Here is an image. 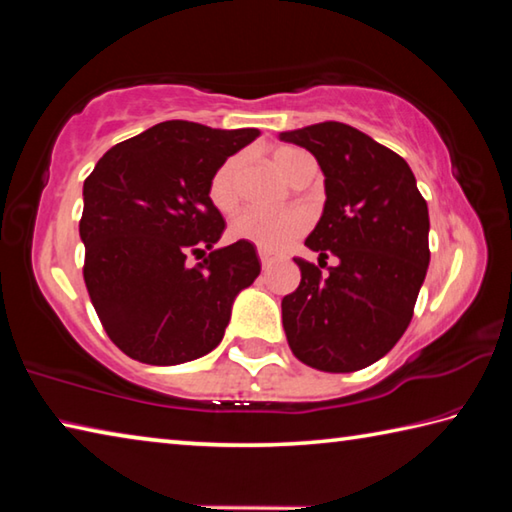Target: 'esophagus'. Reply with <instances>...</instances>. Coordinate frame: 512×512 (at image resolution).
Wrapping results in <instances>:
<instances>
[{
    "instance_id": "obj_1",
    "label": "esophagus",
    "mask_w": 512,
    "mask_h": 512,
    "mask_svg": "<svg viewBox=\"0 0 512 512\" xmlns=\"http://www.w3.org/2000/svg\"><path fill=\"white\" fill-rule=\"evenodd\" d=\"M259 262H262L264 268H268V266H271V262H273V255L268 253V250H259Z\"/></svg>"
}]
</instances>
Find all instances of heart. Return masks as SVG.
<instances>
[{
    "instance_id": "obj_1",
    "label": "heart",
    "mask_w": 512,
    "mask_h": 512,
    "mask_svg": "<svg viewBox=\"0 0 512 512\" xmlns=\"http://www.w3.org/2000/svg\"><path fill=\"white\" fill-rule=\"evenodd\" d=\"M302 151L291 149V146H280L273 153L275 169L289 180L293 167L302 158ZM239 171H241V158L232 155L225 162L219 164V169L212 173L210 185H207V196H210L212 205L221 212H230L237 205L239 198ZM309 228V214L300 207H287V210L266 212L257 210V207H248V210L239 212L230 223V235L239 241H248V244L257 246L259 250H282L289 246L293 239H298L302 232Z\"/></svg>"
}]
</instances>
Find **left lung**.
<instances>
[{"label":"left lung","instance_id":"obj_1","mask_svg":"<svg viewBox=\"0 0 512 512\" xmlns=\"http://www.w3.org/2000/svg\"><path fill=\"white\" fill-rule=\"evenodd\" d=\"M307 149L325 176L323 216L305 239L323 276L296 259L300 287L282 300L291 352L323 372L379 361L411 323L429 266V210L404 158L341 121L280 133Z\"/></svg>","mask_w":512,"mask_h":512}]
</instances>
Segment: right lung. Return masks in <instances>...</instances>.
Instances as JSON below:
<instances>
[{
	"label": "right lung",
	"mask_w": 512,
	"mask_h": 512,
	"mask_svg": "<svg viewBox=\"0 0 512 512\" xmlns=\"http://www.w3.org/2000/svg\"><path fill=\"white\" fill-rule=\"evenodd\" d=\"M255 137L257 128L162 121L112 146L85 178V287L110 341L131 359L178 366L212 352L232 302L262 271L248 241L214 248L225 221L207 196L219 164ZM189 254L204 262L189 269Z\"/></svg>",
	"instance_id": "1"
}]
</instances>
